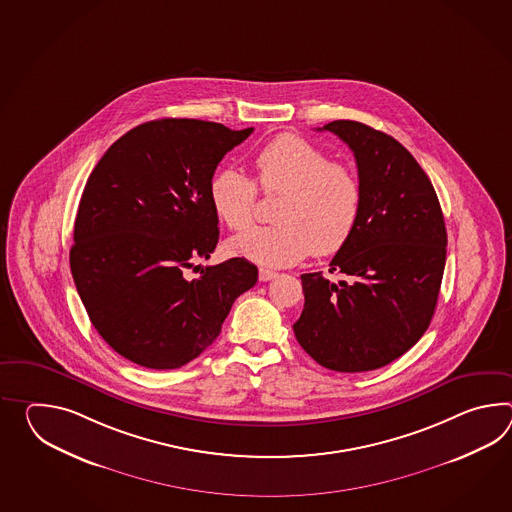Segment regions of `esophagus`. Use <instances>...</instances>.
<instances>
[{
    "label": "esophagus",
    "instance_id": "1",
    "mask_svg": "<svg viewBox=\"0 0 512 512\" xmlns=\"http://www.w3.org/2000/svg\"><path fill=\"white\" fill-rule=\"evenodd\" d=\"M275 277H277V272L266 270V268H261V270H259V279H261L262 283H268V281H272Z\"/></svg>",
    "mask_w": 512,
    "mask_h": 512
}]
</instances>
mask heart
<instances>
[{"instance_id": "b5f03b06", "label": "heart", "mask_w": 512, "mask_h": 512, "mask_svg": "<svg viewBox=\"0 0 512 512\" xmlns=\"http://www.w3.org/2000/svg\"><path fill=\"white\" fill-rule=\"evenodd\" d=\"M253 167L262 193L283 194L273 211L277 224L233 237L231 255L262 266H288L310 253L332 255L351 239L362 211V183L351 167L330 161L321 148L294 134L266 143ZM209 200L226 228L242 231L253 220L257 189L242 172L224 169L209 183Z\"/></svg>"}]
</instances>
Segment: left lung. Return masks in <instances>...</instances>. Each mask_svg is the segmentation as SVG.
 Returning a JSON list of instances; mask_svg holds the SVG:
<instances>
[{"label":"left lung","instance_id":"1","mask_svg":"<svg viewBox=\"0 0 512 512\" xmlns=\"http://www.w3.org/2000/svg\"><path fill=\"white\" fill-rule=\"evenodd\" d=\"M329 130L354 152L362 211L330 273H303L299 345L319 365L362 373L391 364L430 327L446 262L439 198L417 159L395 137L358 121Z\"/></svg>","mask_w":512,"mask_h":512}]
</instances>
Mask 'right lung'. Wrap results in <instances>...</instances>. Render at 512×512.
<instances>
[{
	"mask_svg": "<svg viewBox=\"0 0 512 512\" xmlns=\"http://www.w3.org/2000/svg\"><path fill=\"white\" fill-rule=\"evenodd\" d=\"M253 128L159 119L106 150L80 198L69 266L91 325L115 353L148 369H178L220 334L257 266L209 259L218 216L209 200L216 165ZM201 270L189 280L186 270Z\"/></svg>",
	"mask_w": 512,
	"mask_h": 512,
	"instance_id": "obj_1",
	"label": "right lung"
}]
</instances>
